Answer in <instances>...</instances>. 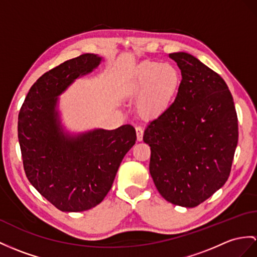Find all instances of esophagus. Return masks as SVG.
Here are the masks:
<instances>
[{
	"label": "esophagus",
	"instance_id": "esophagus-1",
	"mask_svg": "<svg viewBox=\"0 0 257 257\" xmlns=\"http://www.w3.org/2000/svg\"><path fill=\"white\" fill-rule=\"evenodd\" d=\"M136 135H137V141H139V142L143 141L144 130H143L142 126H136Z\"/></svg>",
	"mask_w": 257,
	"mask_h": 257
}]
</instances>
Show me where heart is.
Masks as SVG:
<instances>
[{
    "label": "heart",
    "instance_id": "obj_1",
    "mask_svg": "<svg viewBox=\"0 0 257 257\" xmlns=\"http://www.w3.org/2000/svg\"><path fill=\"white\" fill-rule=\"evenodd\" d=\"M180 74L170 63L144 61L131 72L126 88L140 95V113L146 117L158 116L170 107L179 89Z\"/></svg>",
    "mask_w": 257,
    "mask_h": 257
}]
</instances>
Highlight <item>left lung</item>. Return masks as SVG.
I'll return each mask as SVG.
<instances>
[{
	"instance_id": "8db88e82",
	"label": "left lung",
	"mask_w": 257,
	"mask_h": 257,
	"mask_svg": "<svg viewBox=\"0 0 257 257\" xmlns=\"http://www.w3.org/2000/svg\"><path fill=\"white\" fill-rule=\"evenodd\" d=\"M182 80L174 102L150 121L149 172L166 201L195 207L229 178L237 145V116L224 80L186 52L170 53Z\"/></svg>"
}]
</instances>
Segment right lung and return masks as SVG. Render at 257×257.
<instances>
[{"label": "right lung", "instance_id": "1", "mask_svg": "<svg viewBox=\"0 0 257 257\" xmlns=\"http://www.w3.org/2000/svg\"><path fill=\"white\" fill-rule=\"evenodd\" d=\"M101 61L98 54L85 53L45 73L31 86L18 114L25 173L62 211H84L101 203L136 141L130 124L72 134L61 123L59 96Z\"/></svg>", "mask_w": 257, "mask_h": 257}]
</instances>
